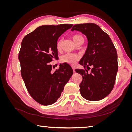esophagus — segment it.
I'll list each match as a JSON object with an SVG mask.
<instances>
[{"mask_svg":"<svg viewBox=\"0 0 132 132\" xmlns=\"http://www.w3.org/2000/svg\"><path fill=\"white\" fill-rule=\"evenodd\" d=\"M72 69H73V71H74V73H75V67H74V66H72Z\"/></svg>","mask_w":132,"mask_h":132,"instance_id":"obj_1","label":"esophagus"}]
</instances>
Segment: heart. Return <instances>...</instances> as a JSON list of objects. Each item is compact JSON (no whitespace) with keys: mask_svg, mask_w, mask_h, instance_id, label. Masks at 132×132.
I'll return each mask as SVG.
<instances>
[{"mask_svg":"<svg viewBox=\"0 0 132 132\" xmlns=\"http://www.w3.org/2000/svg\"><path fill=\"white\" fill-rule=\"evenodd\" d=\"M72 39L74 42L75 43L80 40H83V38L81 36L79 35H74L72 36ZM62 41L58 40L57 43V49L58 51H60L61 49ZM80 59V56L78 54L67 53L62 56L61 59L63 63H66L71 65H75Z\"/></svg>","mask_w":132,"mask_h":132,"instance_id":"obj_1","label":"heart"}]
</instances>
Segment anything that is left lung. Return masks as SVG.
<instances>
[{
    "instance_id": "8db88e82",
    "label": "left lung",
    "mask_w": 132,
    "mask_h": 132,
    "mask_svg": "<svg viewBox=\"0 0 132 132\" xmlns=\"http://www.w3.org/2000/svg\"><path fill=\"white\" fill-rule=\"evenodd\" d=\"M78 31L87 39V47L79 64L89 70L75 69L82 80L80 86L82 96L96 101L104 98L113 89L118 71L117 53L109 35L93 23L73 26L71 31Z\"/></svg>"
}]
</instances>
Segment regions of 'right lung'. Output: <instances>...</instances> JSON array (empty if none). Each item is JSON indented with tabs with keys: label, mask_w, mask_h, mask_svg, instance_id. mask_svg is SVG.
<instances>
[{
	"label": "right lung",
	"mask_w": 132,
	"mask_h": 132,
	"mask_svg": "<svg viewBox=\"0 0 132 132\" xmlns=\"http://www.w3.org/2000/svg\"><path fill=\"white\" fill-rule=\"evenodd\" d=\"M72 24L43 25L23 38L19 54L21 74L27 90L35 100L43 105H52L61 96L64 87L73 74L67 63L52 72L50 62L57 59L58 38Z\"/></svg>",
	"instance_id": "add662e5"
}]
</instances>
